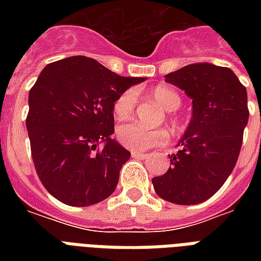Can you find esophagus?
<instances>
[{
	"instance_id": "obj_1",
	"label": "esophagus",
	"mask_w": 261,
	"mask_h": 261,
	"mask_svg": "<svg viewBox=\"0 0 261 261\" xmlns=\"http://www.w3.org/2000/svg\"><path fill=\"white\" fill-rule=\"evenodd\" d=\"M131 155H133L134 159H139V160H143L147 157L146 153H142V151H131Z\"/></svg>"
}]
</instances>
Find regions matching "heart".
I'll list each match as a JSON object with an SVG mask.
<instances>
[{"instance_id":"1","label":"heart","mask_w":261,"mask_h":261,"mask_svg":"<svg viewBox=\"0 0 261 261\" xmlns=\"http://www.w3.org/2000/svg\"><path fill=\"white\" fill-rule=\"evenodd\" d=\"M151 96L164 110L168 112H173L180 107V97L176 92L167 87H155L151 90ZM135 101H137V93L134 89H127L118 96L114 102V112L120 120L130 118L134 112ZM172 123L174 119H171ZM119 143L122 146L134 151H145L147 149L157 146H164L169 141V134L167 130L163 128H147L138 123H126L118 127L116 130Z\"/></svg>"}]
</instances>
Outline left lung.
<instances>
[{
	"instance_id": "obj_1",
	"label": "left lung",
	"mask_w": 261,
	"mask_h": 261,
	"mask_svg": "<svg viewBox=\"0 0 261 261\" xmlns=\"http://www.w3.org/2000/svg\"><path fill=\"white\" fill-rule=\"evenodd\" d=\"M192 98V120L171 167L151 178L155 194L176 204L211 198L234 169L249 118L247 89L229 67L195 63L165 75Z\"/></svg>"
}]
</instances>
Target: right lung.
<instances>
[{
  "label": "right lung",
  "mask_w": 261,
  "mask_h": 261,
  "mask_svg": "<svg viewBox=\"0 0 261 261\" xmlns=\"http://www.w3.org/2000/svg\"><path fill=\"white\" fill-rule=\"evenodd\" d=\"M143 80L120 77L83 55L43 69L30 90L27 130L35 171L59 202L92 206L114 192L131 155L111 138L114 102Z\"/></svg>",
  "instance_id": "add662e5"
}]
</instances>
